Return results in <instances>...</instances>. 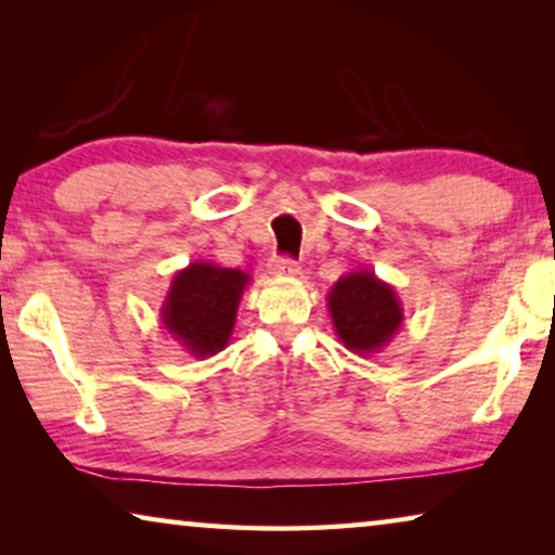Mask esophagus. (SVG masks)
<instances>
[{"mask_svg":"<svg viewBox=\"0 0 555 555\" xmlns=\"http://www.w3.org/2000/svg\"><path fill=\"white\" fill-rule=\"evenodd\" d=\"M269 271L274 276H298V264L288 257H274L269 261Z\"/></svg>","mask_w":555,"mask_h":555,"instance_id":"esophagus-1","label":"esophagus"}]
</instances>
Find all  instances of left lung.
Here are the masks:
<instances>
[{"instance_id":"obj_1","label":"left lung","mask_w":555,"mask_h":555,"mask_svg":"<svg viewBox=\"0 0 555 555\" xmlns=\"http://www.w3.org/2000/svg\"><path fill=\"white\" fill-rule=\"evenodd\" d=\"M327 308L340 343L360 357L382 352L403 323L397 291L370 269L337 279L327 294Z\"/></svg>"}]
</instances>
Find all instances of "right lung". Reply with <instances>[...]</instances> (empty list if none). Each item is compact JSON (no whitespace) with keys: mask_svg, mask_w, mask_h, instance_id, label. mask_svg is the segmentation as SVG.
Masks as SVG:
<instances>
[{"mask_svg":"<svg viewBox=\"0 0 555 555\" xmlns=\"http://www.w3.org/2000/svg\"><path fill=\"white\" fill-rule=\"evenodd\" d=\"M251 276L240 269L193 261L176 271L162 306V323L191 357H212L228 347L244 288Z\"/></svg>","mask_w":555,"mask_h":555,"instance_id":"add662e5","label":"right lung"}]
</instances>
